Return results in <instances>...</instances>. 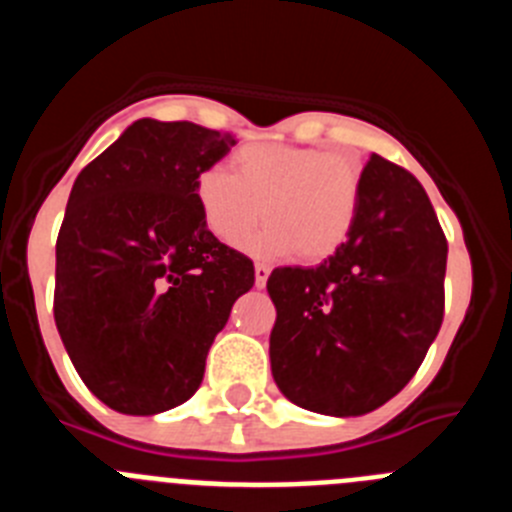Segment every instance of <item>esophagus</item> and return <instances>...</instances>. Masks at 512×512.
<instances>
[{"label": "esophagus", "instance_id": "obj_1", "mask_svg": "<svg viewBox=\"0 0 512 512\" xmlns=\"http://www.w3.org/2000/svg\"><path fill=\"white\" fill-rule=\"evenodd\" d=\"M271 274V266L256 264V287H266V279Z\"/></svg>", "mask_w": 512, "mask_h": 512}]
</instances>
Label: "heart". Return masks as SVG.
<instances>
[{
  "label": "heart",
  "instance_id": "1",
  "mask_svg": "<svg viewBox=\"0 0 512 512\" xmlns=\"http://www.w3.org/2000/svg\"><path fill=\"white\" fill-rule=\"evenodd\" d=\"M230 171L207 166L194 179L202 223L225 246H241L264 215L269 225L248 243L256 256L323 261L354 230L361 169L348 156L251 143L233 153Z\"/></svg>",
  "mask_w": 512,
  "mask_h": 512
}]
</instances>
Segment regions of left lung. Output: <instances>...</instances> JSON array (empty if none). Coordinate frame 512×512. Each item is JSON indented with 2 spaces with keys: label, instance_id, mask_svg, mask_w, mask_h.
<instances>
[{
  "label": "left lung",
  "instance_id": "obj_1",
  "mask_svg": "<svg viewBox=\"0 0 512 512\" xmlns=\"http://www.w3.org/2000/svg\"><path fill=\"white\" fill-rule=\"evenodd\" d=\"M449 243L408 169L372 156L351 235L315 269L271 271V374L312 413L364 415L415 377L443 323Z\"/></svg>",
  "mask_w": 512,
  "mask_h": 512
}]
</instances>
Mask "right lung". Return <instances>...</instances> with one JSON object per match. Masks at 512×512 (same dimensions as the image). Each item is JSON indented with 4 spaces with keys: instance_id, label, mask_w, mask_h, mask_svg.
<instances>
[{
    "instance_id": "obj_1",
    "label": "right lung",
    "mask_w": 512,
    "mask_h": 512,
    "mask_svg": "<svg viewBox=\"0 0 512 512\" xmlns=\"http://www.w3.org/2000/svg\"><path fill=\"white\" fill-rule=\"evenodd\" d=\"M235 146L194 122H133L71 189L56 241L53 318L89 390L156 415L200 390L253 261L205 228L194 179Z\"/></svg>"
}]
</instances>
